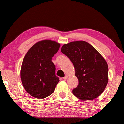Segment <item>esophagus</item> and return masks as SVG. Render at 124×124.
Returning a JSON list of instances; mask_svg holds the SVG:
<instances>
[{
    "instance_id": "34e87169",
    "label": "esophagus",
    "mask_w": 124,
    "mask_h": 124,
    "mask_svg": "<svg viewBox=\"0 0 124 124\" xmlns=\"http://www.w3.org/2000/svg\"><path fill=\"white\" fill-rule=\"evenodd\" d=\"M68 78V77L67 76H65L63 78V79H64V80H66V79H67Z\"/></svg>"
}]
</instances>
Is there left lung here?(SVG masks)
Wrapping results in <instances>:
<instances>
[{
    "label": "left lung",
    "instance_id": "obj_1",
    "mask_svg": "<svg viewBox=\"0 0 124 124\" xmlns=\"http://www.w3.org/2000/svg\"><path fill=\"white\" fill-rule=\"evenodd\" d=\"M61 51L72 62L79 84L72 90L81 100H90L101 95L108 81V66L98 51L84 41L64 44Z\"/></svg>",
    "mask_w": 124,
    "mask_h": 124
}]
</instances>
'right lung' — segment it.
I'll list each match as a JSON object with an SVG mask.
<instances>
[{
	"mask_svg": "<svg viewBox=\"0 0 124 124\" xmlns=\"http://www.w3.org/2000/svg\"><path fill=\"white\" fill-rule=\"evenodd\" d=\"M60 44L45 40L31 47L23 60L21 78L25 91L37 99H44L53 93L59 77L55 75L52 58L59 51Z\"/></svg>",
	"mask_w": 124,
	"mask_h": 124,
	"instance_id": "obj_1",
	"label": "right lung"
}]
</instances>
